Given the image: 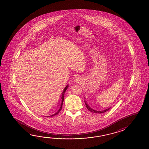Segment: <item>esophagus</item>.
<instances>
[{
    "mask_svg": "<svg viewBox=\"0 0 149 149\" xmlns=\"http://www.w3.org/2000/svg\"><path fill=\"white\" fill-rule=\"evenodd\" d=\"M78 79H78V78H77V77H75V81H76V82H77V81H79V80H78Z\"/></svg>",
    "mask_w": 149,
    "mask_h": 149,
    "instance_id": "1",
    "label": "esophagus"
}]
</instances>
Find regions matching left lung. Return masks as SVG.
<instances>
[{"label": "left lung", "mask_w": 149, "mask_h": 149, "mask_svg": "<svg viewBox=\"0 0 149 149\" xmlns=\"http://www.w3.org/2000/svg\"><path fill=\"white\" fill-rule=\"evenodd\" d=\"M86 98L84 97V99H85ZM84 102H85V106L86 107V108H87V109L90 111H91L92 112H94V113H103V112H106L108 110H109L111 108V107H110V108H107L106 109L103 110H101V111H97V110H95L93 109L92 108H91L89 106V105H88V104L86 102V101L85 100H84Z\"/></svg>", "instance_id": "obj_1"}]
</instances>
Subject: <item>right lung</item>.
I'll return each mask as SVG.
<instances>
[{
    "label": "right lung",
    "mask_w": 149,
    "mask_h": 149,
    "mask_svg": "<svg viewBox=\"0 0 149 149\" xmlns=\"http://www.w3.org/2000/svg\"><path fill=\"white\" fill-rule=\"evenodd\" d=\"M68 88V84H67V85H66V86L64 88V90H63V92H62L61 97V106H60V108H59V110H58V111H57V112H56L55 113H54V114H53V115H52L50 116H47V117H52V116L56 115L57 114H58L59 112H60V111H61V109H62V107H63V101H64V94H65V92L66 91V90H67Z\"/></svg>",
    "instance_id": "right-lung-1"
}]
</instances>
